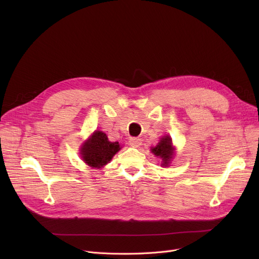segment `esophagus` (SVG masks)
I'll list each match as a JSON object with an SVG mask.
<instances>
[{
    "instance_id": "34e87169",
    "label": "esophagus",
    "mask_w": 259,
    "mask_h": 259,
    "mask_svg": "<svg viewBox=\"0 0 259 259\" xmlns=\"http://www.w3.org/2000/svg\"><path fill=\"white\" fill-rule=\"evenodd\" d=\"M129 144L134 148H138L142 145V140L140 138H131L129 140Z\"/></svg>"
}]
</instances>
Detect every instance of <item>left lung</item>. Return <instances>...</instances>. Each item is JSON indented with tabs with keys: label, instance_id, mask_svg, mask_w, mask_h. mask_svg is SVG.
Here are the masks:
<instances>
[{
	"label": "left lung",
	"instance_id": "1",
	"mask_svg": "<svg viewBox=\"0 0 259 259\" xmlns=\"http://www.w3.org/2000/svg\"><path fill=\"white\" fill-rule=\"evenodd\" d=\"M152 153L161 158L162 166H168L173 156V147L170 137L162 138L157 146L152 148Z\"/></svg>",
	"mask_w": 259,
	"mask_h": 259
}]
</instances>
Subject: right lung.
I'll use <instances>...</instances> for the list:
<instances>
[{
	"instance_id": "obj_1",
	"label": "right lung",
	"mask_w": 259,
	"mask_h": 259,
	"mask_svg": "<svg viewBox=\"0 0 259 259\" xmlns=\"http://www.w3.org/2000/svg\"><path fill=\"white\" fill-rule=\"evenodd\" d=\"M119 149L117 142H109L104 132L97 131L81 147V157L90 167L101 168L112 159Z\"/></svg>"
}]
</instances>
